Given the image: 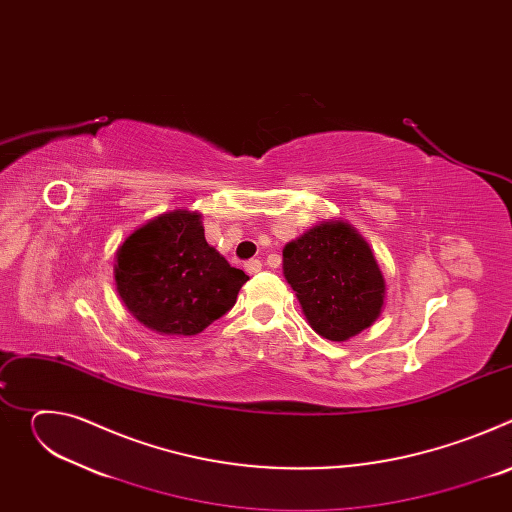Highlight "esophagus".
I'll list each match as a JSON object with an SVG mask.
<instances>
[{
    "mask_svg": "<svg viewBox=\"0 0 512 512\" xmlns=\"http://www.w3.org/2000/svg\"><path fill=\"white\" fill-rule=\"evenodd\" d=\"M261 267H263V265H261V261H259V259H251V261H247V263H245V271H247L249 275L259 273V271H261Z\"/></svg>",
    "mask_w": 512,
    "mask_h": 512,
    "instance_id": "esophagus-1",
    "label": "esophagus"
}]
</instances>
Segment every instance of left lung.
<instances>
[{
	"instance_id": "8db88e82",
	"label": "left lung",
	"mask_w": 512,
	"mask_h": 512,
	"mask_svg": "<svg viewBox=\"0 0 512 512\" xmlns=\"http://www.w3.org/2000/svg\"><path fill=\"white\" fill-rule=\"evenodd\" d=\"M283 275L314 332L332 342L367 330L383 312L385 277L358 231L322 221L283 247Z\"/></svg>"
}]
</instances>
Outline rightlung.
<instances>
[{"label":"right lung","mask_w":512,"mask_h":512,"mask_svg":"<svg viewBox=\"0 0 512 512\" xmlns=\"http://www.w3.org/2000/svg\"><path fill=\"white\" fill-rule=\"evenodd\" d=\"M129 314L164 336H196L227 314L249 279L204 239L202 214L176 208L135 229L115 253Z\"/></svg>","instance_id":"1"}]
</instances>
